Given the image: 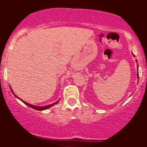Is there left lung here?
<instances>
[{"instance_id":"left-lung-1","label":"left lung","mask_w":147,"mask_h":147,"mask_svg":"<svg viewBox=\"0 0 147 147\" xmlns=\"http://www.w3.org/2000/svg\"><path fill=\"white\" fill-rule=\"evenodd\" d=\"M138 76H139V74H138V79H139V77H138Z\"/></svg>"}]
</instances>
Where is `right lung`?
<instances>
[{
    "instance_id": "add662e5",
    "label": "right lung",
    "mask_w": 147,
    "mask_h": 147,
    "mask_svg": "<svg viewBox=\"0 0 147 147\" xmlns=\"http://www.w3.org/2000/svg\"><path fill=\"white\" fill-rule=\"evenodd\" d=\"M11 92H13V93H14V92H13V90H11ZM15 96H16V95H14ZM22 102H24L25 104H26V105H28V106H29L30 107H31V108H32V109H36V110H38V111H43V110H45V109H48V108H50V107H51L52 106H53V105H55V104H56L57 102H57L56 103H54V104H50V105H48V106H33V105H32V104H28V103H27V102H23V100H21Z\"/></svg>"
}]
</instances>
